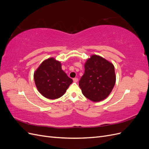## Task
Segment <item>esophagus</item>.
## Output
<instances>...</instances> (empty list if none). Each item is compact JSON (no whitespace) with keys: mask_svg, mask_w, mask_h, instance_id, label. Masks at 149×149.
<instances>
[{"mask_svg":"<svg viewBox=\"0 0 149 149\" xmlns=\"http://www.w3.org/2000/svg\"><path fill=\"white\" fill-rule=\"evenodd\" d=\"M73 81H74V82H78V78H73Z\"/></svg>","mask_w":149,"mask_h":149,"instance_id":"34e87169","label":"esophagus"}]
</instances>
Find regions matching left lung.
Listing matches in <instances>:
<instances>
[{"label": "left lung", "mask_w": 149, "mask_h": 149, "mask_svg": "<svg viewBox=\"0 0 149 149\" xmlns=\"http://www.w3.org/2000/svg\"><path fill=\"white\" fill-rule=\"evenodd\" d=\"M84 70L79 81L83 95L94 102L104 100L115 85L114 65L104 58L94 55L86 62Z\"/></svg>", "instance_id": "1"}]
</instances>
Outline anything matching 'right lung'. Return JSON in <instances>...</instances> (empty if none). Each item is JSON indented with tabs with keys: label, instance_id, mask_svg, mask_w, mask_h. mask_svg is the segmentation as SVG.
<instances>
[{
	"label": "right lung",
	"instance_id": "obj_1",
	"mask_svg": "<svg viewBox=\"0 0 149 149\" xmlns=\"http://www.w3.org/2000/svg\"><path fill=\"white\" fill-rule=\"evenodd\" d=\"M34 80L38 91L50 100L62 96L73 82L61 70L60 62L53 58L40 65L34 73Z\"/></svg>",
	"mask_w": 149,
	"mask_h": 149
}]
</instances>
